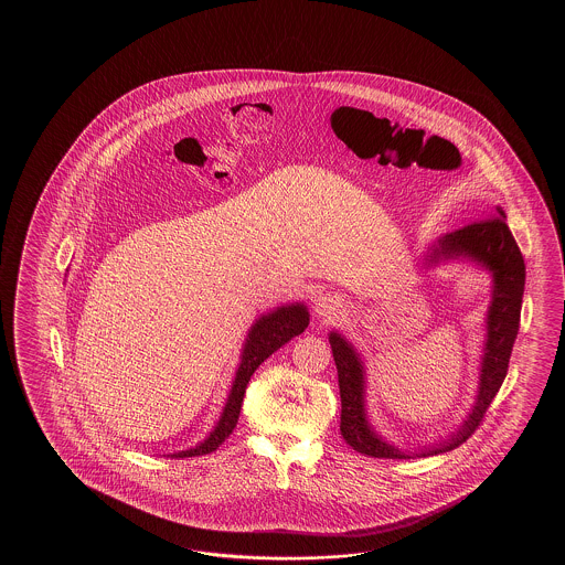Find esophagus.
<instances>
[{
	"mask_svg": "<svg viewBox=\"0 0 565 565\" xmlns=\"http://www.w3.org/2000/svg\"><path fill=\"white\" fill-rule=\"evenodd\" d=\"M339 307H341V300H339L337 295H331V292H323V295H319L315 299V312L319 317H331V315H335L339 311Z\"/></svg>",
	"mask_w": 565,
	"mask_h": 565,
	"instance_id": "obj_1",
	"label": "esophagus"
}]
</instances>
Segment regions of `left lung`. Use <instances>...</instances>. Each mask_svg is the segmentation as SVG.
Instances as JSON below:
<instances>
[{
  "label": "left lung",
  "instance_id": "left-lung-1",
  "mask_svg": "<svg viewBox=\"0 0 565 565\" xmlns=\"http://www.w3.org/2000/svg\"><path fill=\"white\" fill-rule=\"evenodd\" d=\"M472 263L491 277V305L484 319V343L479 365V387L469 416L450 434L430 445L404 450L385 440L373 428L365 408V363L360 351L337 331L329 333V343L339 377L341 394V434L353 450L373 458L434 457L467 443L477 430L487 408L503 384L511 351L519 333L521 302L525 290V263L503 207L497 205L492 216L440 236L424 254V266L443 263Z\"/></svg>",
  "mask_w": 565,
  "mask_h": 565
}]
</instances>
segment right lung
Returning <instances> with one entry per match:
<instances>
[{"instance_id":"right-lung-1","label":"right lung","mask_w":565,"mask_h":565,"mask_svg":"<svg viewBox=\"0 0 565 565\" xmlns=\"http://www.w3.org/2000/svg\"><path fill=\"white\" fill-rule=\"evenodd\" d=\"M309 317L311 315H309V309L305 307V302H288V305H280L277 309L260 315L254 321L253 327L248 329V335L242 343L241 363H238L234 382L230 387L228 399H226L224 409L217 418L216 426L212 428V433L207 434L202 443H198L192 448H185V450L171 452L168 457H202V455L214 452L238 424L242 399H244V392H246V385L250 382L253 373L277 349L282 348L292 337L300 335L309 324Z\"/></svg>"}]
</instances>
